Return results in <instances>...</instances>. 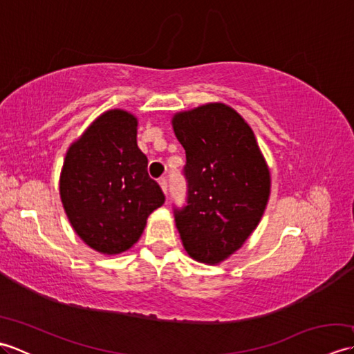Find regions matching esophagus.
Masks as SVG:
<instances>
[{"mask_svg": "<svg viewBox=\"0 0 354 354\" xmlns=\"http://www.w3.org/2000/svg\"><path fill=\"white\" fill-rule=\"evenodd\" d=\"M160 185H161V189H162V192L167 194V178H160Z\"/></svg>", "mask_w": 354, "mask_h": 354, "instance_id": "1", "label": "esophagus"}]
</instances>
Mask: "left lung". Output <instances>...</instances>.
Instances as JSON below:
<instances>
[{"mask_svg": "<svg viewBox=\"0 0 354 354\" xmlns=\"http://www.w3.org/2000/svg\"><path fill=\"white\" fill-rule=\"evenodd\" d=\"M185 150L187 205L176 228L194 260L217 265L257 228L269 199L270 175L255 135L237 111L207 103L171 118Z\"/></svg>", "mask_w": 354, "mask_h": 354, "instance_id": "8db88e82", "label": "left lung"}]
</instances>
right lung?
<instances>
[{
	"instance_id": "1",
	"label": "right lung",
	"mask_w": 354,
	"mask_h": 354,
	"mask_svg": "<svg viewBox=\"0 0 354 354\" xmlns=\"http://www.w3.org/2000/svg\"><path fill=\"white\" fill-rule=\"evenodd\" d=\"M137 126L131 112H103L65 155L59 181L64 209L76 234L102 254L132 248L149 214L165 201L147 173Z\"/></svg>"
}]
</instances>
